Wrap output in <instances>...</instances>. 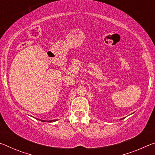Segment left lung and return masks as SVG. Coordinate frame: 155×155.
Returning a JSON list of instances; mask_svg holds the SVG:
<instances>
[{
	"label": "left lung",
	"mask_w": 155,
	"mask_h": 155,
	"mask_svg": "<svg viewBox=\"0 0 155 155\" xmlns=\"http://www.w3.org/2000/svg\"><path fill=\"white\" fill-rule=\"evenodd\" d=\"M121 120H122V119H121Z\"/></svg>",
	"instance_id": "1"
}]
</instances>
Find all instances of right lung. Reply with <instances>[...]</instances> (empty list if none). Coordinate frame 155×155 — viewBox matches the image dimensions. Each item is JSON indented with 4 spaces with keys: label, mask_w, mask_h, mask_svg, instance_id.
<instances>
[{
    "label": "right lung",
    "mask_w": 155,
    "mask_h": 155,
    "mask_svg": "<svg viewBox=\"0 0 155 155\" xmlns=\"http://www.w3.org/2000/svg\"><path fill=\"white\" fill-rule=\"evenodd\" d=\"M35 119H37V120H39V119H38V118H35ZM57 120H49V121H48V122H54V121H57ZM41 122H46V120H41Z\"/></svg>",
    "instance_id": "add662e5"
}]
</instances>
